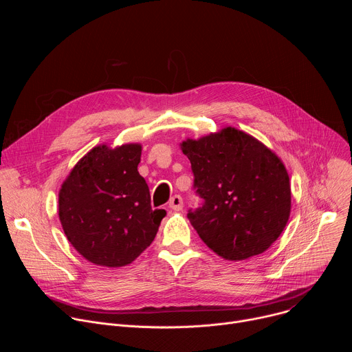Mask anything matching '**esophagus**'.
<instances>
[{
	"label": "esophagus",
	"instance_id": "obj_1",
	"mask_svg": "<svg viewBox=\"0 0 352 352\" xmlns=\"http://www.w3.org/2000/svg\"><path fill=\"white\" fill-rule=\"evenodd\" d=\"M168 206H170V209H171V210H175V212L181 210V209L184 208L182 197H181L179 195H175V196H173V197L170 199V204H168Z\"/></svg>",
	"mask_w": 352,
	"mask_h": 352
}]
</instances>
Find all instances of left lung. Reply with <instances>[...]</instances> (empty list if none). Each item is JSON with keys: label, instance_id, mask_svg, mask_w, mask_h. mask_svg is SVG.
<instances>
[{"label": "left lung", "instance_id": "1", "mask_svg": "<svg viewBox=\"0 0 352 352\" xmlns=\"http://www.w3.org/2000/svg\"><path fill=\"white\" fill-rule=\"evenodd\" d=\"M195 188L205 199L188 219L202 241L227 261L263 254L291 213V186L281 159L261 140L226 126L179 143Z\"/></svg>", "mask_w": 352, "mask_h": 352}]
</instances>
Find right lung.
<instances>
[{"mask_svg": "<svg viewBox=\"0 0 352 352\" xmlns=\"http://www.w3.org/2000/svg\"><path fill=\"white\" fill-rule=\"evenodd\" d=\"M142 144H98L71 170L58 193V216L71 245L90 263L122 267L153 242L163 209H152L138 171Z\"/></svg>", "mask_w": 352, "mask_h": 352, "instance_id": "right-lung-1", "label": "right lung"}]
</instances>
